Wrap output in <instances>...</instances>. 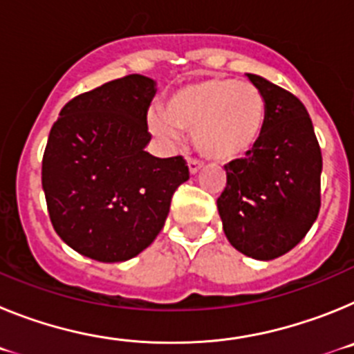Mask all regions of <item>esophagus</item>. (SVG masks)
<instances>
[{
  "mask_svg": "<svg viewBox=\"0 0 354 354\" xmlns=\"http://www.w3.org/2000/svg\"><path fill=\"white\" fill-rule=\"evenodd\" d=\"M187 167H189V171H192V174H196V171L202 168V162L196 158H187Z\"/></svg>",
  "mask_w": 354,
  "mask_h": 354,
  "instance_id": "esophagus-1",
  "label": "esophagus"
}]
</instances>
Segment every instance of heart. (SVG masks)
Listing matches in <instances>:
<instances>
[{
  "instance_id": "b5f03b06",
  "label": "heart",
  "mask_w": 354,
  "mask_h": 354,
  "mask_svg": "<svg viewBox=\"0 0 354 354\" xmlns=\"http://www.w3.org/2000/svg\"><path fill=\"white\" fill-rule=\"evenodd\" d=\"M149 126L170 142L179 140V129L193 131V143L205 158L232 161L261 140L266 102L253 84L209 77L175 90L165 115L149 113Z\"/></svg>"
}]
</instances>
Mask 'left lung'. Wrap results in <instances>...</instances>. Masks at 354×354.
<instances>
[{
	"label": "left lung",
	"mask_w": 354,
	"mask_h": 354,
	"mask_svg": "<svg viewBox=\"0 0 354 354\" xmlns=\"http://www.w3.org/2000/svg\"><path fill=\"white\" fill-rule=\"evenodd\" d=\"M248 80L264 97L266 126L246 158L225 165L218 211L234 248L271 261L298 245L317 218L323 156L298 97L255 74Z\"/></svg>",
	"instance_id": "obj_1"
}]
</instances>
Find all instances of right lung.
I'll return each mask as SVG.
<instances>
[{
    "label": "right lung",
    "instance_id": "add662e5",
    "mask_svg": "<svg viewBox=\"0 0 354 354\" xmlns=\"http://www.w3.org/2000/svg\"><path fill=\"white\" fill-rule=\"evenodd\" d=\"M154 81L129 74L76 95L53 124L42 187L56 234L99 262L133 259L161 232L175 189L189 179L183 156L154 158L147 109Z\"/></svg>",
    "mask_w": 354,
    "mask_h": 354
}]
</instances>
